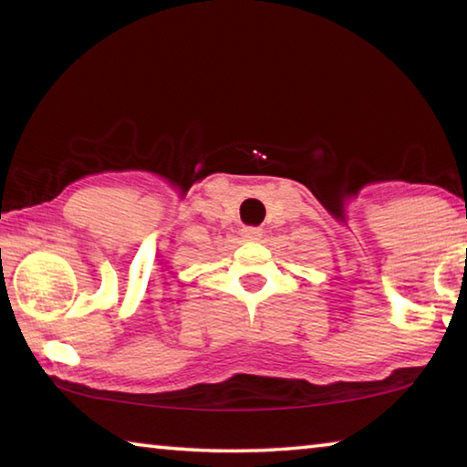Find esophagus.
<instances>
[{
    "label": "esophagus",
    "mask_w": 467,
    "mask_h": 467,
    "mask_svg": "<svg viewBox=\"0 0 467 467\" xmlns=\"http://www.w3.org/2000/svg\"><path fill=\"white\" fill-rule=\"evenodd\" d=\"M262 234H264V231L259 226H244V228H241V236L244 241H259L262 239Z\"/></svg>",
    "instance_id": "esophagus-1"
}]
</instances>
